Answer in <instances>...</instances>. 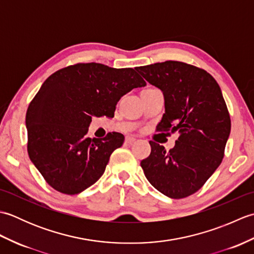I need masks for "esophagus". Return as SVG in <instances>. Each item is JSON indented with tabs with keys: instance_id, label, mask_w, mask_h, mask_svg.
Returning a JSON list of instances; mask_svg holds the SVG:
<instances>
[{
	"instance_id": "34e87169",
	"label": "esophagus",
	"mask_w": 254,
	"mask_h": 254,
	"mask_svg": "<svg viewBox=\"0 0 254 254\" xmlns=\"http://www.w3.org/2000/svg\"><path fill=\"white\" fill-rule=\"evenodd\" d=\"M135 141H136V138L133 137V136H127L126 138V143H127V144H132V143H134Z\"/></svg>"
}]
</instances>
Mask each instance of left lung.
<instances>
[{
  "label": "left lung",
  "instance_id": "left-lung-1",
  "mask_svg": "<svg viewBox=\"0 0 254 254\" xmlns=\"http://www.w3.org/2000/svg\"><path fill=\"white\" fill-rule=\"evenodd\" d=\"M136 71L163 91L165 113L157 131L179 133L174 148L150 141L152 152L141 161L150 185L166 196L195 193L218 168L230 134V116L215 78L190 64L166 61Z\"/></svg>",
  "mask_w": 254,
  "mask_h": 254
}]
</instances>
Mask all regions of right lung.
Returning a JSON list of instances; mask_svg holds the SVG:
<instances>
[{"instance_id":"right-lung-1","label":"right lung","mask_w":254,"mask_h":254,"mask_svg":"<svg viewBox=\"0 0 254 254\" xmlns=\"http://www.w3.org/2000/svg\"><path fill=\"white\" fill-rule=\"evenodd\" d=\"M146 82L131 67L77 63L59 69L42 84L26 113L29 158L55 190L74 195L104 175L123 134L87 136L93 117H115L123 95Z\"/></svg>"}]
</instances>
